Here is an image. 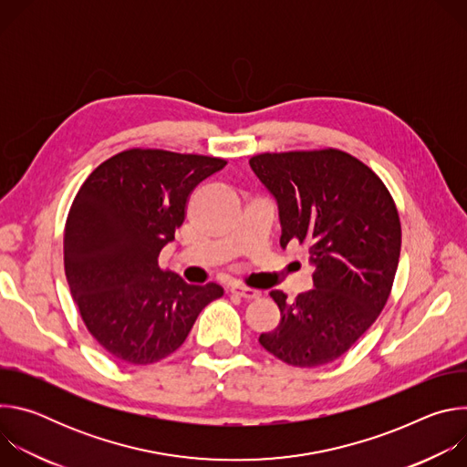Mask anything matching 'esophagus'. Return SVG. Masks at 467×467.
Here are the masks:
<instances>
[{"instance_id":"1","label":"esophagus","mask_w":467,"mask_h":467,"mask_svg":"<svg viewBox=\"0 0 467 467\" xmlns=\"http://www.w3.org/2000/svg\"><path fill=\"white\" fill-rule=\"evenodd\" d=\"M231 292L236 294V296H240V297H244V299H258V297L262 296L258 290L249 288V286H242V285L231 286Z\"/></svg>"}]
</instances>
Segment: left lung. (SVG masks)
<instances>
[{
	"mask_svg": "<svg viewBox=\"0 0 467 467\" xmlns=\"http://www.w3.org/2000/svg\"><path fill=\"white\" fill-rule=\"evenodd\" d=\"M254 175L279 205L281 247L308 245L314 288L294 301L270 296L281 321L260 346L297 368L340 358L384 308L401 254V220L380 177L335 150L260 153Z\"/></svg>",
	"mask_w": 467,
	"mask_h": 467,
	"instance_id": "8db88e82",
	"label": "left lung"
}]
</instances>
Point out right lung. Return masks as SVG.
<instances>
[{
	"label": "right lung",
	"mask_w": 467,
	"mask_h": 467,
	"mask_svg": "<svg viewBox=\"0 0 467 467\" xmlns=\"http://www.w3.org/2000/svg\"><path fill=\"white\" fill-rule=\"evenodd\" d=\"M225 159L125 150L81 184L64 225V272L94 340L116 360L146 366L177 351L199 312L223 296L188 285L159 254L182 225L192 190Z\"/></svg>",
	"instance_id": "add662e5"
}]
</instances>
